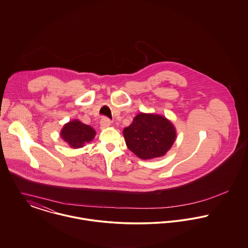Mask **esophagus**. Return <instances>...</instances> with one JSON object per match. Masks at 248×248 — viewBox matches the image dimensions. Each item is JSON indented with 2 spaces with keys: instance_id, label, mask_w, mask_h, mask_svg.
<instances>
[{
  "instance_id": "esophagus-1",
  "label": "esophagus",
  "mask_w": 248,
  "mask_h": 248,
  "mask_svg": "<svg viewBox=\"0 0 248 248\" xmlns=\"http://www.w3.org/2000/svg\"><path fill=\"white\" fill-rule=\"evenodd\" d=\"M110 124V120H109L108 118L104 117V118L101 120V126H102L103 128H107V127H108Z\"/></svg>"
}]
</instances>
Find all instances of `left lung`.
I'll use <instances>...</instances> for the list:
<instances>
[{"mask_svg": "<svg viewBox=\"0 0 248 248\" xmlns=\"http://www.w3.org/2000/svg\"><path fill=\"white\" fill-rule=\"evenodd\" d=\"M124 136L129 150L139 158L148 160L165 155L175 141L176 130L161 115L140 113L124 129Z\"/></svg>", "mask_w": 248, "mask_h": 248, "instance_id": "1", "label": "left lung"}]
</instances>
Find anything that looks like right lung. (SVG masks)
<instances>
[{
  "label": "right lung",
  "mask_w": 248,
  "mask_h": 248,
  "mask_svg": "<svg viewBox=\"0 0 248 248\" xmlns=\"http://www.w3.org/2000/svg\"><path fill=\"white\" fill-rule=\"evenodd\" d=\"M95 130L78 120H73L65 124L61 130V137L72 148L83 147L85 142H89L95 137Z\"/></svg>",
  "instance_id": "right-lung-1"
}]
</instances>
